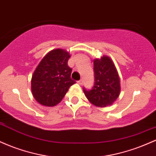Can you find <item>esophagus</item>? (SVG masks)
Masks as SVG:
<instances>
[{
	"instance_id": "1",
	"label": "esophagus",
	"mask_w": 156,
	"mask_h": 156,
	"mask_svg": "<svg viewBox=\"0 0 156 156\" xmlns=\"http://www.w3.org/2000/svg\"><path fill=\"white\" fill-rule=\"evenodd\" d=\"M83 79H80V80H78V83L80 84V85H82V84H83Z\"/></svg>"
}]
</instances>
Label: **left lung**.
<instances>
[{
    "mask_svg": "<svg viewBox=\"0 0 156 156\" xmlns=\"http://www.w3.org/2000/svg\"><path fill=\"white\" fill-rule=\"evenodd\" d=\"M94 85L92 89H83L85 96L97 107L113 104L120 94V80L115 65L110 57L103 55L94 60Z\"/></svg>",
    "mask_w": 156,
    "mask_h": 156,
    "instance_id": "1",
    "label": "left lung"
}]
</instances>
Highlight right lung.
I'll return each instance as SVG.
<instances>
[{
    "mask_svg": "<svg viewBox=\"0 0 156 156\" xmlns=\"http://www.w3.org/2000/svg\"><path fill=\"white\" fill-rule=\"evenodd\" d=\"M70 54L66 50H52L39 62L31 78L34 99L44 106H54L63 99L76 81L71 79L72 69L68 66Z\"/></svg>",
    "mask_w": 156,
    "mask_h": 156,
    "instance_id": "obj_1",
    "label": "right lung"
}]
</instances>
